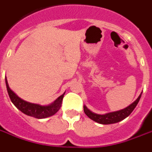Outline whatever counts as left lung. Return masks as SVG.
Returning <instances> with one entry per match:
<instances>
[{
    "mask_svg": "<svg viewBox=\"0 0 152 152\" xmlns=\"http://www.w3.org/2000/svg\"><path fill=\"white\" fill-rule=\"evenodd\" d=\"M142 93L140 94V96L138 97V99L132 102V104L129 105L128 107L124 108L123 110H117V111H114V112H110L104 114V115H99L96 113L92 112L91 110H89L87 107L84 106L83 107V110L84 112L89 118L92 119L94 122H96L98 124H112L118 123L120 121L124 120V118L128 117L129 115H131V113L134 110L135 107L138 104V102L140 101V98H141Z\"/></svg>",
    "mask_w": 152,
    "mask_h": 152,
    "instance_id": "8db88e82",
    "label": "left lung"
}]
</instances>
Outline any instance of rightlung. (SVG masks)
Listing matches in <instances>:
<instances>
[{"label":"right lung","instance_id":"1","mask_svg":"<svg viewBox=\"0 0 152 152\" xmlns=\"http://www.w3.org/2000/svg\"><path fill=\"white\" fill-rule=\"evenodd\" d=\"M5 83H6V87L9 96H10L12 102L18 110H20L25 115L36 118H47V117H50V116L56 114L61 107L65 93L61 94V96H59L54 102L50 103V105L42 106V105L27 102V101H25L22 99H20V97H18L10 88L6 77H5Z\"/></svg>","mask_w":152,"mask_h":152}]
</instances>
